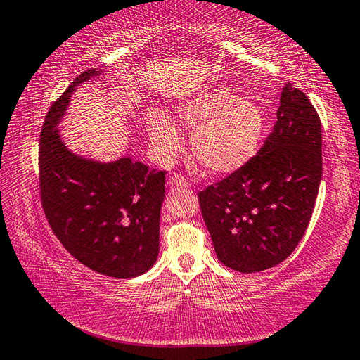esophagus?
<instances>
[{"mask_svg":"<svg viewBox=\"0 0 360 360\" xmlns=\"http://www.w3.org/2000/svg\"><path fill=\"white\" fill-rule=\"evenodd\" d=\"M168 182L172 187H187L188 186V181L182 174H173Z\"/></svg>","mask_w":360,"mask_h":360,"instance_id":"obj_1","label":"esophagus"}]
</instances>
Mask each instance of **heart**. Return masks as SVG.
Returning <instances> with one entry per match:
<instances>
[{"label": "heart", "instance_id": "1", "mask_svg": "<svg viewBox=\"0 0 360 360\" xmlns=\"http://www.w3.org/2000/svg\"><path fill=\"white\" fill-rule=\"evenodd\" d=\"M179 126L192 132V151L207 172L228 174L243 168L257 153L264 129L263 112L230 88H215L193 97L176 110ZM149 139L163 159L181 151L182 139L167 116L149 117Z\"/></svg>", "mask_w": 360, "mask_h": 360}]
</instances>
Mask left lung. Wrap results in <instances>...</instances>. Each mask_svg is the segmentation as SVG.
Wrapping results in <instances>:
<instances>
[{
	"label": "left lung",
	"mask_w": 360,
	"mask_h": 360,
	"mask_svg": "<svg viewBox=\"0 0 360 360\" xmlns=\"http://www.w3.org/2000/svg\"><path fill=\"white\" fill-rule=\"evenodd\" d=\"M321 120L302 91L286 84L277 121L258 154L198 193L217 258L252 274L282 263L310 224L323 174Z\"/></svg>",
	"instance_id": "obj_1"
}]
</instances>
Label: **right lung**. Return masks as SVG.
<instances>
[{
    "instance_id": "right-lung-1",
    "label": "right lung",
    "mask_w": 360,
    "mask_h": 360,
    "mask_svg": "<svg viewBox=\"0 0 360 360\" xmlns=\"http://www.w3.org/2000/svg\"><path fill=\"white\" fill-rule=\"evenodd\" d=\"M97 74L89 69L51 103L39 143V188L45 217L66 250L103 276L132 278L159 255L165 173L122 158L97 163L63 145L56 124L75 84Z\"/></svg>"
}]
</instances>
